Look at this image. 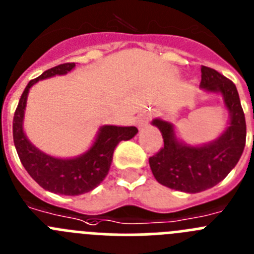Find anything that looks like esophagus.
<instances>
[{
    "label": "esophagus",
    "mask_w": 254,
    "mask_h": 254,
    "mask_svg": "<svg viewBox=\"0 0 254 254\" xmlns=\"http://www.w3.org/2000/svg\"><path fill=\"white\" fill-rule=\"evenodd\" d=\"M150 117H151L150 112H143L142 115H139V117H138V126H139V127H143V126L147 125L148 121H150Z\"/></svg>",
    "instance_id": "1"
}]
</instances>
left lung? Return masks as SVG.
I'll return each mask as SVG.
<instances>
[{
  "mask_svg": "<svg viewBox=\"0 0 254 254\" xmlns=\"http://www.w3.org/2000/svg\"><path fill=\"white\" fill-rule=\"evenodd\" d=\"M201 89L220 93L230 121L215 141L190 146L179 141L174 126L156 118L152 125L161 131L164 147L150 157L155 179L170 189L200 192L225 179L241 159L246 146V118L233 81L208 66H201Z\"/></svg>",
  "mask_w": 254,
  "mask_h": 254,
  "instance_id": "1",
  "label": "left lung"
}]
</instances>
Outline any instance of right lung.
Segmentation results:
<instances>
[{"instance_id":"obj_1","label":"right lung","mask_w":254,"mask_h":254,"mask_svg":"<svg viewBox=\"0 0 254 254\" xmlns=\"http://www.w3.org/2000/svg\"><path fill=\"white\" fill-rule=\"evenodd\" d=\"M75 63H65L48 69L32 79L21 95L13 116V143L29 175L41 188L55 194L80 195L92 191L107 176L111 167L113 151L121 141H127L138 132L136 127L103 126L99 128L92 147L74 159H58L35 147L24 132V115L29 90L35 83L55 75H64L74 69Z\"/></svg>"}]
</instances>
